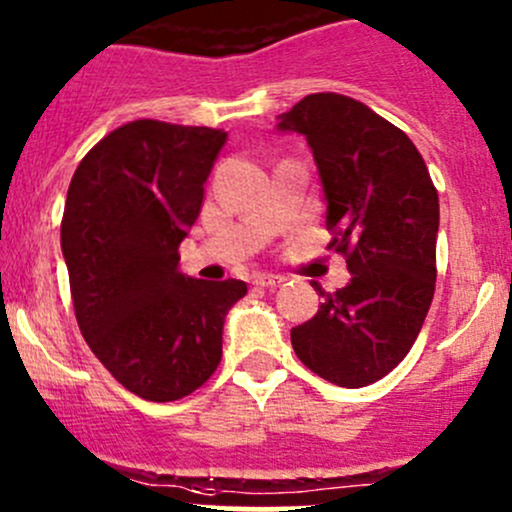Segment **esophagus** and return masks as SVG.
<instances>
[{
    "mask_svg": "<svg viewBox=\"0 0 512 512\" xmlns=\"http://www.w3.org/2000/svg\"><path fill=\"white\" fill-rule=\"evenodd\" d=\"M282 282L284 277H279V274H255V277H252V284L265 286V289H269V286H279Z\"/></svg>",
    "mask_w": 512,
    "mask_h": 512,
    "instance_id": "obj_1",
    "label": "esophagus"
}]
</instances>
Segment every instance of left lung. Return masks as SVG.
<instances>
[{"instance_id":"obj_1","label":"left lung","mask_w":512,"mask_h":512,"mask_svg":"<svg viewBox=\"0 0 512 512\" xmlns=\"http://www.w3.org/2000/svg\"><path fill=\"white\" fill-rule=\"evenodd\" d=\"M316 160L333 233L352 279L313 289L318 313L291 330L296 357L330 384L359 389L384 379L408 355L435 294L440 201L411 138L362 101L308 94L279 116Z\"/></svg>"}]
</instances>
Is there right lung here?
<instances>
[{
  "label": "right lung",
  "instance_id": "add662e5",
  "mask_svg": "<svg viewBox=\"0 0 512 512\" xmlns=\"http://www.w3.org/2000/svg\"><path fill=\"white\" fill-rule=\"evenodd\" d=\"M228 133L140 119L101 138L72 174L60 245L89 350L145 401L189 396L216 372L240 279L179 272V243Z\"/></svg>",
  "mask_w": 512,
  "mask_h": 512
}]
</instances>
